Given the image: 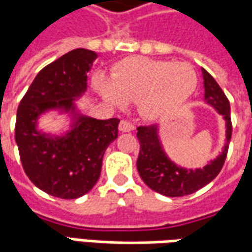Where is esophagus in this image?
I'll return each mask as SVG.
<instances>
[{
  "label": "esophagus",
  "mask_w": 252,
  "mask_h": 252,
  "mask_svg": "<svg viewBox=\"0 0 252 252\" xmlns=\"http://www.w3.org/2000/svg\"><path fill=\"white\" fill-rule=\"evenodd\" d=\"M133 128H135V126H132L131 123L126 120H121L120 124H119V129H120L121 132H131L133 131Z\"/></svg>",
  "instance_id": "obj_1"
}]
</instances>
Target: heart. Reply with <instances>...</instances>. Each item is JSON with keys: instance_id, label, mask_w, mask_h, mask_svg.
<instances>
[{"instance_id": "obj_1", "label": "heart", "mask_w": 252, "mask_h": 252, "mask_svg": "<svg viewBox=\"0 0 252 252\" xmlns=\"http://www.w3.org/2000/svg\"><path fill=\"white\" fill-rule=\"evenodd\" d=\"M197 85L193 67L184 62L133 57L117 63L112 81L97 78V89L106 101L123 108L137 102L140 115L150 120L167 119L181 109Z\"/></svg>"}]
</instances>
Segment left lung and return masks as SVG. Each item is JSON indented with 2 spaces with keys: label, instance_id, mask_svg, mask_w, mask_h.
Wrapping results in <instances>:
<instances>
[{
  "label": "left lung",
  "instance_id": "1",
  "mask_svg": "<svg viewBox=\"0 0 252 252\" xmlns=\"http://www.w3.org/2000/svg\"><path fill=\"white\" fill-rule=\"evenodd\" d=\"M201 74L204 79V102L222 116L225 123V140L221 153L216 158L208 160L202 167H184L175 163L166 153L160 139V126L137 128V139L140 143V153L136 162L139 175L150 189L166 197L191 194L208 185L220 173L227 158L228 146L232 135L229 101L209 72L201 68Z\"/></svg>",
  "mask_w": 252,
  "mask_h": 252
}]
</instances>
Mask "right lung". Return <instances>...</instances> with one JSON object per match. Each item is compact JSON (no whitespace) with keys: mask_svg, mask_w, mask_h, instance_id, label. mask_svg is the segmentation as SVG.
<instances>
[{"mask_svg":"<svg viewBox=\"0 0 252 252\" xmlns=\"http://www.w3.org/2000/svg\"><path fill=\"white\" fill-rule=\"evenodd\" d=\"M97 58V52L77 48L50 63L36 75L17 109L14 137L25 174L39 189L64 200L93 189L105 151L119 135V119L97 120L78 106ZM51 111L66 116L67 130L41 129L40 119Z\"/></svg>","mask_w":252,"mask_h":252,"instance_id":"obj_1","label":"right lung"}]
</instances>
